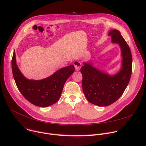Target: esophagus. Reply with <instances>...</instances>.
<instances>
[{
	"instance_id": "34e87169",
	"label": "esophagus",
	"mask_w": 146,
	"mask_h": 146,
	"mask_svg": "<svg viewBox=\"0 0 146 146\" xmlns=\"http://www.w3.org/2000/svg\"><path fill=\"white\" fill-rule=\"evenodd\" d=\"M73 65L74 66V68H75L76 70H79L82 67V63L79 61L76 60L74 62Z\"/></svg>"
}]
</instances>
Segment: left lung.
<instances>
[{
	"label": "left lung",
	"mask_w": 146,
	"mask_h": 146,
	"mask_svg": "<svg viewBox=\"0 0 146 146\" xmlns=\"http://www.w3.org/2000/svg\"><path fill=\"white\" fill-rule=\"evenodd\" d=\"M109 36H111L113 42L118 43L121 46L123 57L121 71L111 76L86 63L80 70L83 90L86 98L90 103L100 107L110 105L121 97L131 74L132 56L129 45L117 30L110 31Z\"/></svg>",
	"instance_id": "obj_1"
}]
</instances>
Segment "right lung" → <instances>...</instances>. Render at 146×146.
Wrapping results in <instances>:
<instances>
[{"instance_id": "right-lung-1", "label": "right lung", "mask_w": 146, "mask_h": 146, "mask_svg": "<svg viewBox=\"0 0 146 146\" xmlns=\"http://www.w3.org/2000/svg\"><path fill=\"white\" fill-rule=\"evenodd\" d=\"M11 68L16 86L21 94L33 105L41 107L50 106L58 101L66 81L74 71V66L70 65L43 80H28L17 67L15 51L11 59Z\"/></svg>"}]
</instances>
